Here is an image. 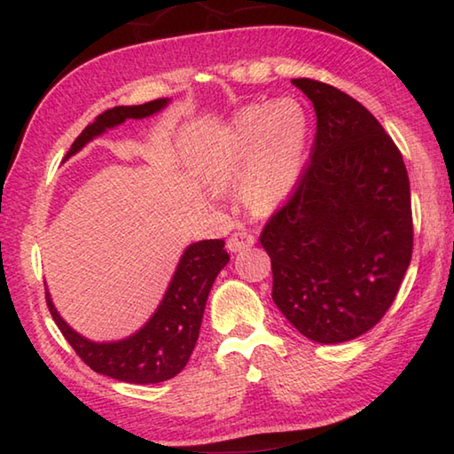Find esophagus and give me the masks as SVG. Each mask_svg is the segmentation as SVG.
Here are the masks:
<instances>
[{
	"mask_svg": "<svg viewBox=\"0 0 454 454\" xmlns=\"http://www.w3.org/2000/svg\"><path fill=\"white\" fill-rule=\"evenodd\" d=\"M255 238L250 232H244V230H238L232 236H230L228 240V250L238 252V250H244V248H250L254 244Z\"/></svg>",
	"mask_w": 454,
	"mask_h": 454,
	"instance_id": "obj_1",
	"label": "esophagus"
}]
</instances>
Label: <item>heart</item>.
<instances>
[{
    "label": "heart",
    "mask_w": 454,
    "mask_h": 454,
    "mask_svg": "<svg viewBox=\"0 0 454 454\" xmlns=\"http://www.w3.org/2000/svg\"><path fill=\"white\" fill-rule=\"evenodd\" d=\"M306 143V113L292 98H279L270 106H246L214 153L210 184L216 191L240 184V196L250 210L274 212L298 184Z\"/></svg>",
    "instance_id": "heart-1"
}]
</instances>
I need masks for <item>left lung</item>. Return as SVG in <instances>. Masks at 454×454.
<instances>
[{
	"label": "left lung",
	"instance_id": "obj_1",
	"mask_svg": "<svg viewBox=\"0 0 454 454\" xmlns=\"http://www.w3.org/2000/svg\"><path fill=\"white\" fill-rule=\"evenodd\" d=\"M317 117L294 192L268 218L271 300L301 335L343 343L369 332L397 298L413 254L405 162L356 98L316 79H294Z\"/></svg>",
	"mask_w": 454,
	"mask_h": 454
}]
</instances>
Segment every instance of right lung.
Masks as SVG:
<instances>
[{
	"instance_id": "1",
	"label": "right lung",
	"mask_w": 454,
	"mask_h": 454,
	"mask_svg": "<svg viewBox=\"0 0 454 454\" xmlns=\"http://www.w3.org/2000/svg\"><path fill=\"white\" fill-rule=\"evenodd\" d=\"M164 105H167V98H154V101L135 106H113L85 127L65 159L81 151L90 138L105 133L106 129L117 127L127 119L148 117L160 111ZM228 260L230 255L224 250V240H202L188 246L154 316L148 319L141 332L117 343H93L73 332L57 313L45 292L47 308L65 340L83 359V364L97 373L137 385L160 383L178 375L191 359L200 333L202 313L210 287Z\"/></svg>"
}]
</instances>
